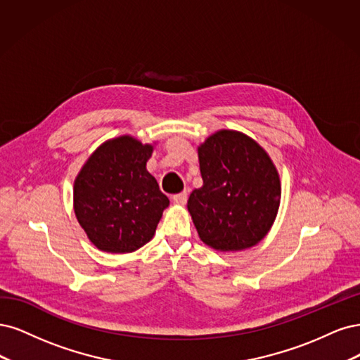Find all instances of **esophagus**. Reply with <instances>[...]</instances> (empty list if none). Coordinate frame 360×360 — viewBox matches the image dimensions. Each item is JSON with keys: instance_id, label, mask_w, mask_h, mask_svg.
I'll return each mask as SVG.
<instances>
[{"instance_id": "1", "label": "esophagus", "mask_w": 360, "mask_h": 360, "mask_svg": "<svg viewBox=\"0 0 360 360\" xmlns=\"http://www.w3.org/2000/svg\"><path fill=\"white\" fill-rule=\"evenodd\" d=\"M172 200H173V203H176V205H185V202H187V193L182 191V193H178V194H173Z\"/></svg>"}]
</instances>
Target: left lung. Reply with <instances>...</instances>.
I'll list each match as a JSON object with an SVG mask.
<instances>
[{"label":"left lung","mask_w":360,"mask_h":360,"mask_svg":"<svg viewBox=\"0 0 360 360\" xmlns=\"http://www.w3.org/2000/svg\"><path fill=\"white\" fill-rule=\"evenodd\" d=\"M203 185L188 199L200 239L219 251L245 250L268 233L281 197L266 150L239 131L221 130L199 146Z\"/></svg>","instance_id":"left-lung-1"}]
</instances>
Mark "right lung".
Returning a JSON list of instances; mask_svg holds the SVG:
<instances>
[{
    "mask_svg": "<svg viewBox=\"0 0 360 360\" xmlns=\"http://www.w3.org/2000/svg\"><path fill=\"white\" fill-rule=\"evenodd\" d=\"M153 146L131 136L103 143L75 181V214L106 252H131L153 239L167 195L146 170Z\"/></svg>",
    "mask_w": 360,
    "mask_h": 360,
    "instance_id": "1",
    "label": "right lung"
}]
</instances>
